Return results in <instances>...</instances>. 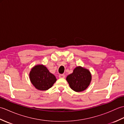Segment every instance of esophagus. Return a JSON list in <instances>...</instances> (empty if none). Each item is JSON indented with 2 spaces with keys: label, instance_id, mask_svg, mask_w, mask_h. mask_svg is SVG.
I'll return each mask as SVG.
<instances>
[{
  "label": "esophagus",
  "instance_id": "34e87169",
  "mask_svg": "<svg viewBox=\"0 0 124 124\" xmlns=\"http://www.w3.org/2000/svg\"><path fill=\"white\" fill-rule=\"evenodd\" d=\"M59 77L60 78H65V75L64 74H61L59 76Z\"/></svg>",
  "mask_w": 124,
  "mask_h": 124
}]
</instances>
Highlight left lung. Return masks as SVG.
Here are the masks:
<instances>
[{
    "label": "left lung",
    "mask_w": 124,
    "mask_h": 124,
    "mask_svg": "<svg viewBox=\"0 0 124 124\" xmlns=\"http://www.w3.org/2000/svg\"><path fill=\"white\" fill-rule=\"evenodd\" d=\"M92 79L89 71L81 67H77L73 73L68 75L67 80L70 88L75 92H82L88 87Z\"/></svg>",
    "instance_id": "1"
}]
</instances>
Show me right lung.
Listing matches in <instances>:
<instances>
[{"instance_id":"right-lung-1","label":"right lung","mask_w":124,"mask_h":124,"mask_svg":"<svg viewBox=\"0 0 124 124\" xmlns=\"http://www.w3.org/2000/svg\"><path fill=\"white\" fill-rule=\"evenodd\" d=\"M29 76L31 83L37 89L40 91L48 89L56 81L55 76L50 73L43 65L34 67L31 70Z\"/></svg>"}]
</instances>
